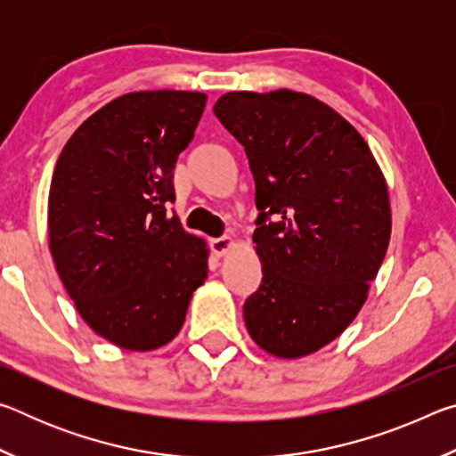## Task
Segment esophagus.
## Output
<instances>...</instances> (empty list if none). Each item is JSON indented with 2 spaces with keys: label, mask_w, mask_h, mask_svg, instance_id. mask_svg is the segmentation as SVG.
<instances>
[{
  "label": "esophagus",
  "mask_w": 456,
  "mask_h": 456,
  "mask_svg": "<svg viewBox=\"0 0 456 456\" xmlns=\"http://www.w3.org/2000/svg\"><path fill=\"white\" fill-rule=\"evenodd\" d=\"M233 245H235V241L231 237H215V239H211V249L217 257H223L225 253H229L231 249H233Z\"/></svg>",
  "instance_id": "esophagus-1"
}]
</instances>
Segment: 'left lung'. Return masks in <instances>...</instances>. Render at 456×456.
I'll return each instance as SVG.
<instances>
[{"instance_id": "1", "label": "left lung", "mask_w": 456, "mask_h": 456, "mask_svg": "<svg viewBox=\"0 0 456 456\" xmlns=\"http://www.w3.org/2000/svg\"><path fill=\"white\" fill-rule=\"evenodd\" d=\"M213 110L245 146L261 211L264 283L245 302L247 331L275 358L310 356L356 318L388 249L382 168L358 130L305 92H227ZM272 214L281 221L265 224Z\"/></svg>"}]
</instances>
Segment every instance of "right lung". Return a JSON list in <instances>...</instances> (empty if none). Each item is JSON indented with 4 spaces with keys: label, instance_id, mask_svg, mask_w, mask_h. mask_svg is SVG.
<instances>
[{
    "label": "right lung",
    "instance_id": "add662e5",
    "mask_svg": "<svg viewBox=\"0 0 456 456\" xmlns=\"http://www.w3.org/2000/svg\"><path fill=\"white\" fill-rule=\"evenodd\" d=\"M205 104L203 92H128L82 122L53 168V265L82 320L122 350L171 342L207 280V241L167 213Z\"/></svg>",
    "mask_w": 456,
    "mask_h": 456
}]
</instances>
